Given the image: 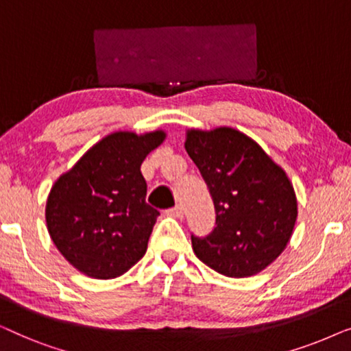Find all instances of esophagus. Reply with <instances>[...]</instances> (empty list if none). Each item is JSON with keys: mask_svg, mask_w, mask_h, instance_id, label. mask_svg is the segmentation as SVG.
<instances>
[{"mask_svg": "<svg viewBox=\"0 0 351 351\" xmlns=\"http://www.w3.org/2000/svg\"><path fill=\"white\" fill-rule=\"evenodd\" d=\"M167 215L174 219H182L184 217V208H182V206H176V208L167 210Z\"/></svg>", "mask_w": 351, "mask_h": 351, "instance_id": "obj_1", "label": "esophagus"}]
</instances>
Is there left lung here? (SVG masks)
I'll return each mask as SVG.
<instances>
[{
	"label": "left lung",
	"instance_id": "1",
	"mask_svg": "<svg viewBox=\"0 0 351 351\" xmlns=\"http://www.w3.org/2000/svg\"><path fill=\"white\" fill-rule=\"evenodd\" d=\"M185 150L208 184L215 228L191 237L196 257L220 275L247 278L285 252L297 220L292 182L265 150L238 129H186Z\"/></svg>",
	"mask_w": 351,
	"mask_h": 351
}]
</instances>
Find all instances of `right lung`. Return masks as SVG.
Wrapping results in <instances>:
<instances>
[{
    "instance_id": "1",
    "label": "right lung",
    "mask_w": 351,
    "mask_h": 351,
    "mask_svg": "<svg viewBox=\"0 0 351 351\" xmlns=\"http://www.w3.org/2000/svg\"><path fill=\"white\" fill-rule=\"evenodd\" d=\"M166 131H117L94 143L54 182L46 225L65 261L86 276L112 280L145 256L160 215L145 203L141 166Z\"/></svg>"
}]
</instances>
